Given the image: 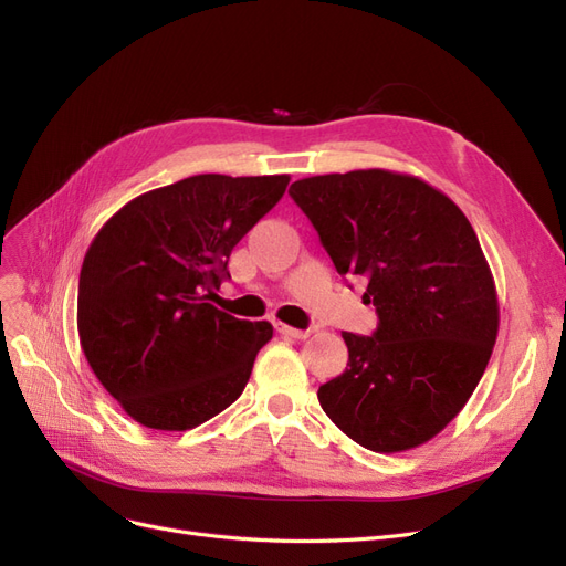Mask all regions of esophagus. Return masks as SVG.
Wrapping results in <instances>:
<instances>
[{
	"mask_svg": "<svg viewBox=\"0 0 566 566\" xmlns=\"http://www.w3.org/2000/svg\"><path fill=\"white\" fill-rule=\"evenodd\" d=\"M276 333L283 337H295V339H304L312 335V331H300V328H293V325H285L281 321H276Z\"/></svg>",
	"mask_w": 566,
	"mask_h": 566,
	"instance_id": "esophagus-1",
	"label": "esophagus"
}]
</instances>
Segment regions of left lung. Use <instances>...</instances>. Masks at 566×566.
<instances>
[{
    "mask_svg": "<svg viewBox=\"0 0 566 566\" xmlns=\"http://www.w3.org/2000/svg\"><path fill=\"white\" fill-rule=\"evenodd\" d=\"M339 276H364L373 335L342 333L347 368L318 387L321 408L375 453L416 449L472 397L499 335V300L479 238L458 205L387 169L290 186Z\"/></svg>",
    "mask_w": 566,
    "mask_h": 566,
    "instance_id": "obj_1",
    "label": "left lung"
}]
</instances>
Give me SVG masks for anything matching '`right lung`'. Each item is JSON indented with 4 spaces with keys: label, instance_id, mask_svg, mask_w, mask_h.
<instances>
[{
    "label": "right lung",
    "instance_id": "1",
    "mask_svg": "<svg viewBox=\"0 0 566 566\" xmlns=\"http://www.w3.org/2000/svg\"><path fill=\"white\" fill-rule=\"evenodd\" d=\"M287 181L196 175L129 200L96 233L80 271V345L136 422L193 430L243 394L273 328L212 300L231 250Z\"/></svg>",
    "mask_w": 566,
    "mask_h": 566
}]
</instances>
